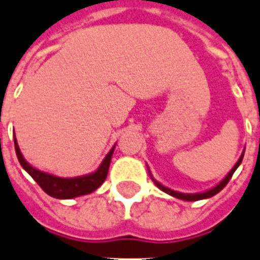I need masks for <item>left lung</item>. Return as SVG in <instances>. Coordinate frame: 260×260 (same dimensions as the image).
<instances>
[{
    "label": "left lung",
    "instance_id": "1",
    "mask_svg": "<svg viewBox=\"0 0 260 260\" xmlns=\"http://www.w3.org/2000/svg\"><path fill=\"white\" fill-rule=\"evenodd\" d=\"M242 157H244V155L241 156L239 157V160L237 161V165L232 168V170L230 172V173L226 174V177H225L224 180L221 181L219 184H217V186L214 187V188H211V190H208V191H206V193H199V194H184V193H179V191H173V190H170V188H168V187H165V186H161L160 183H157L156 180L155 181V184L159 188H160L161 191H165V193H168L170 194V196H173V197H176V199H180V200H186V201H197V200H203V199H208V197H212V196H215L217 193H219L222 188H224L226 184H228V181L231 180V177H232V174H234V172L237 170L238 166L241 165V161H242Z\"/></svg>",
    "mask_w": 260,
    "mask_h": 260
}]
</instances>
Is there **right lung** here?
<instances>
[{"label":"right lung","mask_w":260,"mask_h":260,"mask_svg":"<svg viewBox=\"0 0 260 260\" xmlns=\"http://www.w3.org/2000/svg\"><path fill=\"white\" fill-rule=\"evenodd\" d=\"M14 141H15L16 156H18V160L21 163V166L32 176V179L41 186V188L45 193L52 196L54 199H73V197L90 194L94 190H97L104 183L105 177L108 174V168H110L112 153H114V148H112L110 150V153L105 156L104 161L101 163V166H100L97 172L83 176V177L63 179V177H56V176H52V174H48L45 172L38 170V169L32 168L28 161L23 159L15 138H14Z\"/></svg>","instance_id":"obj_1"}]
</instances>
